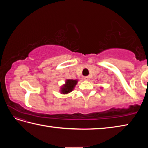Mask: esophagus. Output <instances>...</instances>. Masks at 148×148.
Listing matches in <instances>:
<instances>
[{
	"instance_id": "34e87169",
	"label": "esophagus",
	"mask_w": 148,
	"mask_h": 148,
	"mask_svg": "<svg viewBox=\"0 0 148 148\" xmlns=\"http://www.w3.org/2000/svg\"><path fill=\"white\" fill-rule=\"evenodd\" d=\"M83 78L84 80H86V81H88V80L89 79V76H84Z\"/></svg>"
}]
</instances>
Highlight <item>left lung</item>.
<instances>
[{"label": "left lung", "instance_id": "obj_1", "mask_svg": "<svg viewBox=\"0 0 148 148\" xmlns=\"http://www.w3.org/2000/svg\"><path fill=\"white\" fill-rule=\"evenodd\" d=\"M101 88H102V87H101Z\"/></svg>", "mask_w": 148, "mask_h": 148}]
</instances>
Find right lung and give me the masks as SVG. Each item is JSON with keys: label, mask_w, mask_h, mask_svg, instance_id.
<instances>
[{"label": "right lung", "mask_w": 148, "mask_h": 148, "mask_svg": "<svg viewBox=\"0 0 148 148\" xmlns=\"http://www.w3.org/2000/svg\"><path fill=\"white\" fill-rule=\"evenodd\" d=\"M77 79H67L65 81V83L62 85L60 89V92L61 94L66 95L69 92L73 91L75 86L77 84Z\"/></svg>", "instance_id": "add662e5"}]
</instances>
